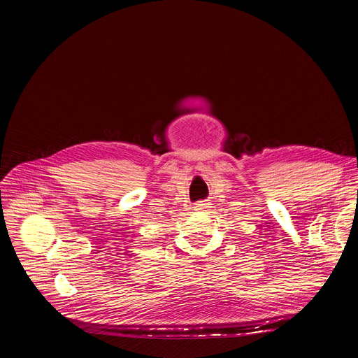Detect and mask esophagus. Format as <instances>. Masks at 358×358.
<instances>
[{"label": "esophagus", "mask_w": 358, "mask_h": 358, "mask_svg": "<svg viewBox=\"0 0 358 358\" xmlns=\"http://www.w3.org/2000/svg\"><path fill=\"white\" fill-rule=\"evenodd\" d=\"M206 207H207V203L203 202V201H201V202H198V203H196V210H203Z\"/></svg>", "instance_id": "esophagus-1"}]
</instances>
